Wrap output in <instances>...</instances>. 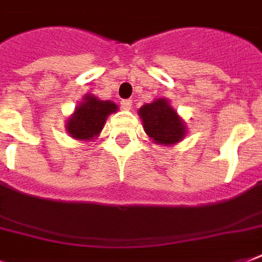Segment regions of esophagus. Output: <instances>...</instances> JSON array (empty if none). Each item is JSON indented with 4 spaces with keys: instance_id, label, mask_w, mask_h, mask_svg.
Returning a JSON list of instances; mask_svg holds the SVG:
<instances>
[{
    "instance_id": "34e87169",
    "label": "esophagus",
    "mask_w": 262,
    "mask_h": 262,
    "mask_svg": "<svg viewBox=\"0 0 262 262\" xmlns=\"http://www.w3.org/2000/svg\"><path fill=\"white\" fill-rule=\"evenodd\" d=\"M120 104H122V108H124V110H130L132 108V100H129V99L127 100H122Z\"/></svg>"
}]
</instances>
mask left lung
<instances>
[{"label": "left lung", "mask_w": 262, "mask_h": 262, "mask_svg": "<svg viewBox=\"0 0 262 262\" xmlns=\"http://www.w3.org/2000/svg\"><path fill=\"white\" fill-rule=\"evenodd\" d=\"M139 116L142 119L146 135L156 145H175L186 135L185 122L166 99H158L143 104L139 108Z\"/></svg>", "instance_id": "8db88e82"}]
</instances>
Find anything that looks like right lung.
I'll list each match as a JSON object with an SVG mask.
<instances>
[{
	"instance_id": "right-lung-1",
	"label": "right lung",
	"mask_w": 262,
	"mask_h": 262,
	"mask_svg": "<svg viewBox=\"0 0 262 262\" xmlns=\"http://www.w3.org/2000/svg\"><path fill=\"white\" fill-rule=\"evenodd\" d=\"M117 104L108 100H99L93 94H86L83 101L69 117L66 129L71 138L92 140L97 138L108 115L116 113Z\"/></svg>"
}]
</instances>
